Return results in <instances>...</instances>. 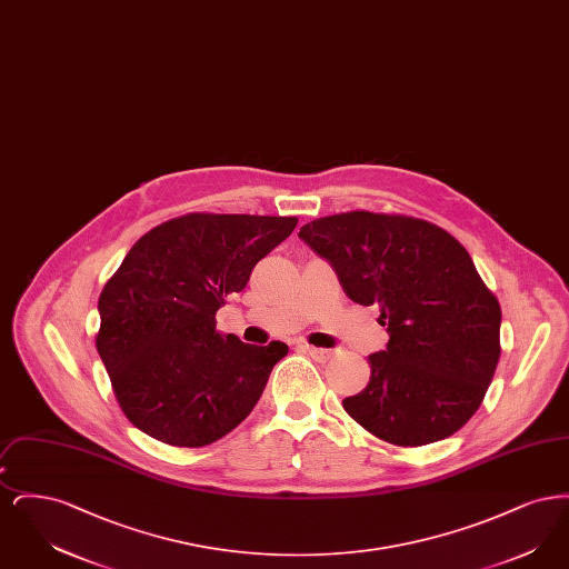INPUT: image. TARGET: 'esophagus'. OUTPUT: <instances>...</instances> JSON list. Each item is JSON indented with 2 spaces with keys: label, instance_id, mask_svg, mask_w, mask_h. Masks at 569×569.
<instances>
[{
  "label": "esophagus",
  "instance_id": "1",
  "mask_svg": "<svg viewBox=\"0 0 569 569\" xmlns=\"http://www.w3.org/2000/svg\"><path fill=\"white\" fill-rule=\"evenodd\" d=\"M302 350L309 353L313 360H318V362H328L335 352L332 350H326V348H313V346H302Z\"/></svg>",
  "mask_w": 569,
  "mask_h": 569
}]
</instances>
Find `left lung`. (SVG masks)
Here are the masks:
<instances>
[{
    "label": "left lung",
    "mask_w": 569,
    "mask_h": 569,
    "mask_svg": "<svg viewBox=\"0 0 569 569\" xmlns=\"http://www.w3.org/2000/svg\"><path fill=\"white\" fill-rule=\"evenodd\" d=\"M298 237L388 325V346L369 356L371 379L343 399L346 411L395 446L457 433L482 406L501 353V307L467 249L431 221L369 211L313 219Z\"/></svg>",
    "instance_id": "obj_1"
}]
</instances>
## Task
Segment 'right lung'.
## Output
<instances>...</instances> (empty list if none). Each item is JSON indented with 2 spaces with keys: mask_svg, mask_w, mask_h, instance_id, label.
<instances>
[{
  "mask_svg": "<svg viewBox=\"0 0 569 569\" xmlns=\"http://www.w3.org/2000/svg\"><path fill=\"white\" fill-rule=\"evenodd\" d=\"M297 217L188 213L136 241L98 300L96 348L126 418L179 448L239 427L288 346H249L217 309L297 228Z\"/></svg>",
  "mask_w": 569,
  "mask_h": 569,
  "instance_id": "obj_1",
  "label": "right lung"
}]
</instances>
